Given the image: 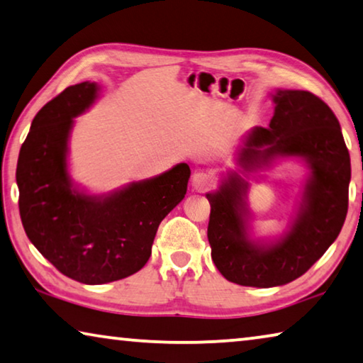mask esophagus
I'll use <instances>...</instances> for the list:
<instances>
[{"label":"esophagus","instance_id":"obj_1","mask_svg":"<svg viewBox=\"0 0 363 363\" xmlns=\"http://www.w3.org/2000/svg\"><path fill=\"white\" fill-rule=\"evenodd\" d=\"M213 186V177L210 174H206L203 171H197L192 176V187L195 191L203 192L206 189H210Z\"/></svg>","mask_w":363,"mask_h":363}]
</instances>
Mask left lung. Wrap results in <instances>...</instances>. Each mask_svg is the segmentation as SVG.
I'll return each mask as SVG.
<instances>
[{"label": "left lung", "mask_w": 363, "mask_h": 363, "mask_svg": "<svg viewBox=\"0 0 363 363\" xmlns=\"http://www.w3.org/2000/svg\"><path fill=\"white\" fill-rule=\"evenodd\" d=\"M273 100L269 129L250 132L239 163L249 171L276 155L298 157L312 176L289 233L268 247L247 235V184L238 172L229 174L220 191L206 194L211 258L224 278L240 286L273 287L297 279L335 242L347 215L350 157L335 113L306 90H278Z\"/></svg>", "instance_id": "obj_1"}]
</instances>
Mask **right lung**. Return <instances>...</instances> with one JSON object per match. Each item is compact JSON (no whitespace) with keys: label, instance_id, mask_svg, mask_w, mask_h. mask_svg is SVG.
Listing matches in <instances>:
<instances>
[{"label":"right lung","instance_id":"add662e5","mask_svg":"<svg viewBox=\"0 0 363 363\" xmlns=\"http://www.w3.org/2000/svg\"><path fill=\"white\" fill-rule=\"evenodd\" d=\"M99 85H71L33 118L17 160L19 213L27 238L67 278L105 284L134 274L152 255L163 218L187 192L191 168L179 163L108 197L74 191L67 176L72 118L96 99Z\"/></svg>","mask_w":363,"mask_h":363}]
</instances>
